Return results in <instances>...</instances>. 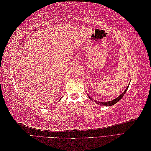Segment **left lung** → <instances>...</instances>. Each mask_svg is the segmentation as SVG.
<instances>
[{"instance_id":"left-lung-1","label":"left lung","mask_w":151,"mask_h":151,"mask_svg":"<svg viewBox=\"0 0 151 151\" xmlns=\"http://www.w3.org/2000/svg\"><path fill=\"white\" fill-rule=\"evenodd\" d=\"M129 86H127V88H126V89L124 91V92H123L122 94H120V95L119 96L117 97L116 99L112 100V101H107V102H100V101H95V100H94V101L95 103H96L97 104H99V105H101H101H103V106H111V105L115 104V103H116L117 102L119 101L120 100L123 98V96H124L125 93H126V91H127L128 88H129ZM89 98L91 100H93V98H91V97L89 96Z\"/></svg>"}]
</instances>
